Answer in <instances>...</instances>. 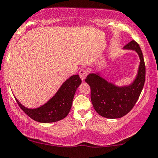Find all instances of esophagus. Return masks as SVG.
I'll list each match as a JSON object with an SVG mask.
<instances>
[{"label":"esophagus","instance_id":"1","mask_svg":"<svg viewBox=\"0 0 158 158\" xmlns=\"http://www.w3.org/2000/svg\"><path fill=\"white\" fill-rule=\"evenodd\" d=\"M87 74H88V71H87L85 69H81V70H79V77H80L82 81L85 80V79L87 77Z\"/></svg>","mask_w":158,"mask_h":158}]
</instances>
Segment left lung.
I'll return each instance as SVG.
<instances>
[{"label": "left lung", "instance_id": "obj_1", "mask_svg": "<svg viewBox=\"0 0 158 158\" xmlns=\"http://www.w3.org/2000/svg\"><path fill=\"white\" fill-rule=\"evenodd\" d=\"M124 48L137 51L140 59L138 74L133 84L117 88L95 73L89 74L85 79L90 85V98L94 109L106 118H120L128 114L135 106L144 86L146 65L140 47L133 40L125 45Z\"/></svg>", "mask_w": 158, "mask_h": 158}]
</instances>
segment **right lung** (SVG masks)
<instances>
[{
    "mask_svg": "<svg viewBox=\"0 0 158 158\" xmlns=\"http://www.w3.org/2000/svg\"><path fill=\"white\" fill-rule=\"evenodd\" d=\"M81 80L79 75L70 77L46 104L35 109L25 108L16 99L20 108L27 116L39 123H53L64 119L72 106L74 94Z\"/></svg>",
    "mask_w": 158,
    "mask_h": 158,
    "instance_id": "1",
    "label": "right lung"
}]
</instances>
